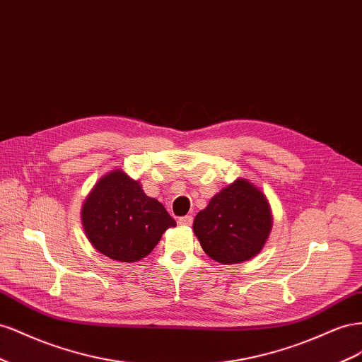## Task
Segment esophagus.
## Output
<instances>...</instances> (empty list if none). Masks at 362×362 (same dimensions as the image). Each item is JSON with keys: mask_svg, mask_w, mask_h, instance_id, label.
Wrapping results in <instances>:
<instances>
[{"mask_svg": "<svg viewBox=\"0 0 362 362\" xmlns=\"http://www.w3.org/2000/svg\"><path fill=\"white\" fill-rule=\"evenodd\" d=\"M177 223L182 224V226H191V224H192V216H191V215L180 216V218L177 220Z\"/></svg>", "mask_w": 362, "mask_h": 362, "instance_id": "esophagus-1", "label": "esophagus"}]
</instances>
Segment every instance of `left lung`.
<instances>
[{
	"label": "left lung",
	"instance_id": "obj_1",
	"mask_svg": "<svg viewBox=\"0 0 362 362\" xmlns=\"http://www.w3.org/2000/svg\"><path fill=\"white\" fill-rule=\"evenodd\" d=\"M265 195L245 179L221 189L195 215L192 229L204 253L221 264H238L262 250L272 230Z\"/></svg>",
	"mask_w": 362,
	"mask_h": 362
}]
</instances>
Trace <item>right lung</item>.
<instances>
[{"mask_svg": "<svg viewBox=\"0 0 362 362\" xmlns=\"http://www.w3.org/2000/svg\"><path fill=\"white\" fill-rule=\"evenodd\" d=\"M81 221L90 244L119 262L146 257L162 233L175 226L163 204L121 170L100 179L83 204Z\"/></svg>", "mask_w": 362, "mask_h": 362, "instance_id": "add662e5", "label": "right lung"}]
</instances>
